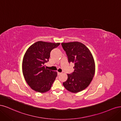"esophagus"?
Wrapping results in <instances>:
<instances>
[{
    "instance_id": "1",
    "label": "esophagus",
    "mask_w": 121,
    "mask_h": 121,
    "mask_svg": "<svg viewBox=\"0 0 121 121\" xmlns=\"http://www.w3.org/2000/svg\"><path fill=\"white\" fill-rule=\"evenodd\" d=\"M61 74V73H60V72H57V75H60Z\"/></svg>"
}]
</instances>
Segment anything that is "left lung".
Masks as SVG:
<instances>
[{"instance_id": "8db88e82", "label": "left lung", "mask_w": 121, "mask_h": 121, "mask_svg": "<svg viewBox=\"0 0 121 121\" xmlns=\"http://www.w3.org/2000/svg\"><path fill=\"white\" fill-rule=\"evenodd\" d=\"M61 45L66 52L69 63L75 65L74 72L68 74V79L63 85L69 92H80L89 86L95 74V65L92 54L81 42L61 43Z\"/></svg>"}]
</instances>
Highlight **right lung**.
I'll use <instances>...</instances> for the list:
<instances>
[{
    "label": "right lung",
    "instance_id": "add662e5",
    "mask_svg": "<svg viewBox=\"0 0 121 121\" xmlns=\"http://www.w3.org/2000/svg\"><path fill=\"white\" fill-rule=\"evenodd\" d=\"M60 43L36 42L29 47L23 60L24 78L31 88L40 93L49 91L57 76V72L45 68L50 53Z\"/></svg>",
    "mask_w": 121,
    "mask_h": 121
}]
</instances>
